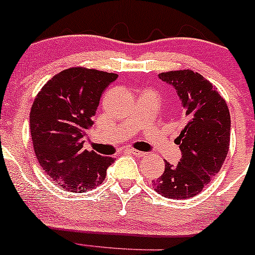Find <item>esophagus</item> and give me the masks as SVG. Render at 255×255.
<instances>
[{"label": "esophagus", "mask_w": 255, "mask_h": 255, "mask_svg": "<svg viewBox=\"0 0 255 255\" xmlns=\"http://www.w3.org/2000/svg\"><path fill=\"white\" fill-rule=\"evenodd\" d=\"M128 152L132 154H135L136 157H143L145 156V152H141V151H137V149H128Z\"/></svg>", "instance_id": "1"}]
</instances>
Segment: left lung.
I'll use <instances>...</instances> for the list:
<instances>
[{"label": "left lung", "mask_w": 255, "mask_h": 255, "mask_svg": "<svg viewBox=\"0 0 255 255\" xmlns=\"http://www.w3.org/2000/svg\"><path fill=\"white\" fill-rule=\"evenodd\" d=\"M182 101L188 123L175 142L182 158L173 166L164 162L163 174L152 180L168 199H190L219 173L230 148L231 117L225 99L200 73L191 70L158 75Z\"/></svg>", "instance_id": "obj_1"}]
</instances>
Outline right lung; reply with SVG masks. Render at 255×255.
Returning <instances> with one entry per match:
<instances>
[{"instance_id":"add662e5","label":"right lung","mask_w":255,"mask_h":255,"mask_svg":"<svg viewBox=\"0 0 255 255\" xmlns=\"http://www.w3.org/2000/svg\"><path fill=\"white\" fill-rule=\"evenodd\" d=\"M115 73L72 67L55 75L41 88L30 109L34 152L44 172L61 189L92 190L106 179L114 158L83 148L102 93Z\"/></svg>"}]
</instances>
